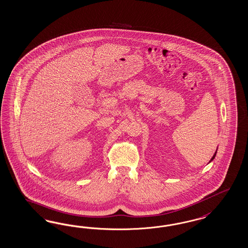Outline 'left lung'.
<instances>
[{
    "mask_svg": "<svg viewBox=\"0 0 248 248\" xmlns=\"http://www.w3.org/2000/svg\"><path fill=\"white\" fill-rule=\"evenodd\" d=\"M216 152H215V154H214V156H213V157H212V159H211V160H210V161H209V162H211V161H212V160H214V159H215V158H216Z\"/></svg>",
    "mask_w": 248,
    "mask_h": 248,
    "instance_id": "1",
    "label": "left lung"
}]
</instances>
